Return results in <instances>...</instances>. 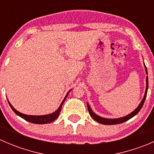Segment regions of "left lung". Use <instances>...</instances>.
<instances>
[{
    "label": "left lung",
    "instance_id": "8db88e82",
    "mask_svg": "<svg viewBox=\"0 0 154 154\" xmlns=\"http://www.w3.org/2000/svg\"><path fill=\"white\" fill-rule=\"evenodd\" d=\"M144 67H145L146 74H147V68H146L145 66H144ZM146 83H147V86H146L145 94H144V98L142 99V102H141L140 104L139 105V106H138L137 108H136V109H135L134 111L133 112H131V113H130V114H129L128 116H125V117H123V118H121V119H104V118H101V117H100V116H97V115H96V114H94V113L92 112V110L91 109V108H90L89 105L87 104V107H88V112H89V114H90V116H91V117L92 118V119H94V121H96V122H98V123L102 124V125H118V124L123 123V122H127V121H128L129 119H131V118H133V116H136V115L137 114V113L139 112V111H140L141 109H142V107L143 106V104H144V100H145V98H146V96H147V88H148V79H147V78H146Z\"/></svg>",
    "mask_w": 154,
    "mask_h": 154
}]
</instances>
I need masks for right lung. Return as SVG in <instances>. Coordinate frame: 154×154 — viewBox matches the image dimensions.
I'll use <instances>...</instances> for the list:
<instances>
[{
    "instance_id": "1",
    "label": "right lung",
    "mask_w": 154,
    "mask_h": 154,
    "mask_svg": "<svg viewBox=\"0 0 154 154\" xmlns=\"http://www.w3.org/2000/svg\"><path fill=\"white\" fill-rule=\"evenodd\" d=\"M69 91L67 93L66 97L64 98L63 101L62 102L61 105H60V107H59L58 109H57L56 112H54L51 113V114L45 115V116H27V115L22 114V113L19 112H18L17 110H15V109L13 108V106L10 104V102H9V104H10V106L11 108H12V109L14 111V112H15L16 115H18V116H20V117L22 118V119H24V120H26V121H27V122H31V123H33V124L44 125V124L51 123V122H54V120H56V119H57V117H58L59 115H60V112H61L62 106H63V103H64V101L66 100V97H67Z\"/></svg>"
}]
</instances>
